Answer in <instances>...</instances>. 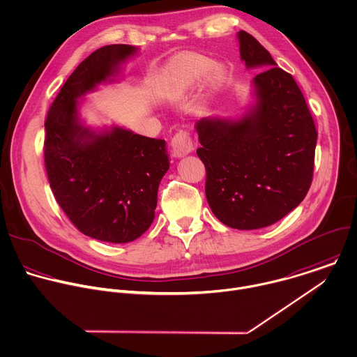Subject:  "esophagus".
<instances>
[{
	"label": "esophagus",
	"instance_id": "obj_1",
	"mask_svg": "<svg viewBox=\"0 0 357 357\" xmlns=\"http://www.w3.org/2000/svg\"><path fill=\"white\" fill-rule=\"evenodd\" d=\"M194 151V142L190 137V132L180 130L174 137L172 138V152L176 158H181L184 155H188Z\"/></svg>",
	"mask_w": 357,
	"mask_h": 357
}]
</instances>
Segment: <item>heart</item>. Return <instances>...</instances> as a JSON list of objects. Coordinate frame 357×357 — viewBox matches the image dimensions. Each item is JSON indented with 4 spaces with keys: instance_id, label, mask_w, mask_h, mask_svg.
Returning a JSON list of instances; mask_svg holds the SVG:
<instances>
[{
    "instance_id": "1",
    "label": "heart",
    "mask_w": 357,
    "mask_h": 357,
    "mask_svg": "<svg viewBox=\"0 0 357 357\" xmlns=\"http://www.w3.org/2000/svg\"><path fill=\"white\" fill-rule=\"evenodd\" d=\"M212 67V61L206 57L191 54L178 60L169 75L167 79V93L172 98H178L195 88L199 81L206 75L209 68ZM223 75L220 67H215L212 73V82H218Z\"/></svg>"
}]
</instances>
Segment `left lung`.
<instances>
[{
	"label": "left lung",
	"instance_id": "obj_1",
	"mask_svg": "<svg viewBox=\"0 0 357 357\" xmlns=\"http://www.w3.org/2000/svg\"><path fill=\"white\" fill-rule=\"evenodd\" d=\"M238 43L248 68H266L254 78L257 103L238 121L199 120L197 155L213 215L229 227L252 230L273 225L304 199L318 134L294 78L250 33L240 31Z\"/></svg>",
	"mask_w": 357,
	"mask_h": 357
}]
</instances>
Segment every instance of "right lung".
<instances>
[{"label":"right lung","instance_id":"obj_1","mask_svg":"<svg viewBox=\"0 0 357 357\" xmlns=\"http://www.w3.org/2000/svg\"><path fill=\"white\" fill-rule=\"evenodd\" d=\"M110 45L85 59L63 85L45 121V166L56 201L84 234L128 243L155 218L158 188L169 170L163 139L114 127L95 135L78 121V98L105 82L135 54Z\"/></svg>","mask_w":357,"mask_h":357}]
</instances>
